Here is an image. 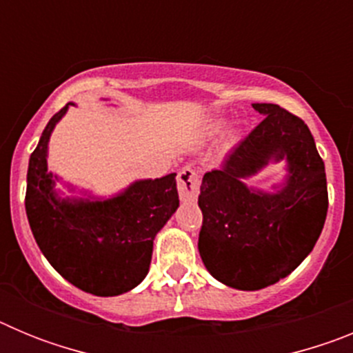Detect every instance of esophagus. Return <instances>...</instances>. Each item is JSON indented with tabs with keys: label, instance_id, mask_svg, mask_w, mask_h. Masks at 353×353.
Returning a JSON list of instances; mask_svg holds the SVG:
<instances>
[{
	"label": "esophagus",
	"instance_id": "34e87169",
	"mask_svg": "<svg viewBox=\"0 0 353 353\" xmlns=\"http://www.w3.org/2000/svg\"><path fill=\"white\" fill-rule=\"evenodd\" d=\"M179 194L182 201H196L199 192V173L198 170L191 166H185L180 170L179 179Z\"/></svg>",
	"mask_w": 353,
	"mask_h": 353
}]
</instances>
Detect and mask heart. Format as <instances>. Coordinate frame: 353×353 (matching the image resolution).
<instances>
[{
  "label": "heart",
  "instance_id": "1",
  "mask_svg": "<svg viewBox=\"0 0 353 353\" xmlns=\"http://www.w3.org/2000/svg\"><path fill=\"white\" fill-rule=\"evenodd\" d=\"M226 123H228V121L224 120V118H217V120H214V121H212V123H210V134H219V132H223L224 127H226ZM236 139H239V134H236V132L230 134V138H228V146L235 145Z\"/></svg>",
  "mask_w": 353,
  "mask_h": 353
}]
</instances>
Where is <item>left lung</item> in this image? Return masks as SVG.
Wrapping results in <instances>:
<instances>
[{"label":"left lung","instance_id":"1","mask_svg":"<svg viewBox=\"0 0 353 353\" xmlns=\"http://www.w3.org/2000/svg\"><path fill=\"white\" fill-rule=\"evenodd\" d=\"M263 121L228 155L221 170L203 174L198 249L223 285L254 292L292 274L313 251L325 224V166L310 127L276 104H252ZM287 173L270 190L245 183L269 163Z\"/></svg>","mask_w":353,"mask_h":353}]
</instances>
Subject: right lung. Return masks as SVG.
Returning <instances> with one entry per match:
<instances>
[{"label": "right lung", "mask_w": 353, "mask_h": 353, "mask_svg": "<svg viewBox=\"0 0 353 353\" xmlns=\"http://www.w3.org/2000/svg\"><path fill=\"white\" fill-rule=\"evenodd\" d=\"M108 101V99H104ZM68 102L49 120L30 157L26 215L31 233L52 269L97 297L130 292L146 277L154 240L176 212V173L141 179L111 196H97L62 182L49 171V139L67 114Z\"/></svg>", "instance_id": "1"}]
</instances>
